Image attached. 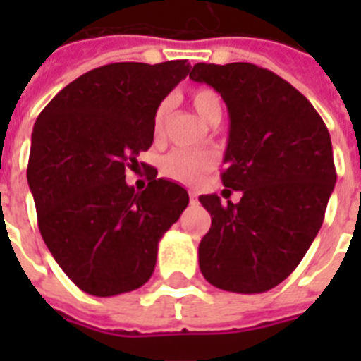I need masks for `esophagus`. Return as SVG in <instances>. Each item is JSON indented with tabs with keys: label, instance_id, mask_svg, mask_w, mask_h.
<instances>
[{
	"label": "esophagus",
	"instance_id": "1",
	"mask_svg": "<svg viewBox=\"0 0 361 361\" xmlns=\"http://www.w3.org/2000/svg\"><path fill=\"white\" fill-rule=\"evenodd\" d=\"M189 200H191V204L197 202V195H195V192H192V191H189Z\"/></svg>",
	"mask_w": 361,
	"mask_h": 361
}]
</instances>
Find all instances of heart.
Listing matches in <instances>:
<instances>
[{
  "label": "heart",
  "mask_w": 361,
  "mask_h": 361,
  "mask_svg": "<svg viewBox=\"0 0 361 361\" xmlns=\"http://www.w3.org/2000/svg\"><path fill=\"white\" fill-rule=\"evenodd\" d=\"M192 109L200 120L209 125H217L223 118V99L214 87L197 86L189 92ZM170 114V101H161L153 114V138L161 140L166 129ZM215 166V155L206 149H172L161 159V172L170 180L185 185H195Z\"/></svg>",
  "instance_id": "1"
}]
</instances>
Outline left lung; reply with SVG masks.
<instances>
[{"mask_svg":"<svg viewBox=\"0 0 361 361\" xmlns=\"http://www.w3.org/2000/svg\"><path fill=\"white\" fill-rule=\"evenodd\" d=\"M189 78L226 103L221 180L241 191L238 204L198 198L212 215L198 245L200 271L223 290L266 292L296 269L322 226L337 180L330 133L296 87L258 65L197 63Z\"/></svg>","mask_w":361,"mask_h":361,"instance_id":"obj_1","label":"left lung"}]
</instances>
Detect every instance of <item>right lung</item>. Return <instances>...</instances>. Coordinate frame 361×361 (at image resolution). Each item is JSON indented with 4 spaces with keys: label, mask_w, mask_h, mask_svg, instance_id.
Masks as SVG:
<instances>
[{
    "label": "right lung",
    "mask_w": 361,
    "mask_h": 361,
    "mask_svg": "<svg viewBox=\"0 0 361 361\" xmlns=\"http://www.w3.org/2000/svg\"><path fill=\"white\" fill-rule=\"evenodd\" d=\"M191 71L187 59L123 61L87 71L44 106L33 127L27 183L47 247L92 296H116L153 274L157 245L189 195L153 170L144 191L125 170L153 142V114Z\"/></svg>",
    "instance_id": "obj_1"
}]
</instances>
